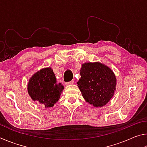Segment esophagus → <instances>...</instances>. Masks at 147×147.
Returning a JSON list of instances; mask_svg holds the SVG:
<instances>
[{"label": "esophagus", "instance_id": "obj_1", "mask_svg": "<svg viewBox=\"0 0 147 147\" xmlns=\"http://www.w3.org/2000/svg\"><path fill=\"white\" fill-rule=\"evenodd\" d=\"M74 83V80H71L70 82H66L65 83V85H71V84H73Z\"/></svg>", "mask_w": 147, "mask_h": 147}]
</instances>
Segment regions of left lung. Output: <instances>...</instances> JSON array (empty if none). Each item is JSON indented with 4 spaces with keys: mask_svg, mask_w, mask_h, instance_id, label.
<instances>
[{
    "mask_svg": "<svg viewBox=\"0 0 147 147\" xmlns=\"http://www.w3.org/2000/svg\"><path fill=\"white\" fill-rule=\"evenodd\" d=\"M80 75L77 84L84 98L89 104L102 107L112 98L116 78L108 67L98 62L86 63L82 66Z\"/></svg>",
    "mask_w": 147,
    "mask_h": 147,
    "instance_id": "obj_1",
    "label": "left lung"
}]
</instances>
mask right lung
<instances>
[{"instance_id":"add662e5","label":"right lung","mask_w":147,"mask_h":147,"mask_svg":"<svg viewBox=\"0 0 147 147\" xmlns=\"http://www.w3.org/2000/svg\"><path fill=\"white\" fill-rule=\"evenodd\" d=\"M63 86L56 82L55 74L51 68L41 69L30 79L28 84L29 95L34 101L51 108L58 102Z\"/></svg>"}]
</instances>
